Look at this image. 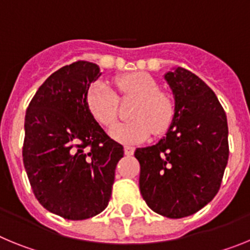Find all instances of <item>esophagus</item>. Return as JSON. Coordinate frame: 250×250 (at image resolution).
I'll return each instance as SVG.
<instances>
[{
	"label": "esophagus",
	"mask_w": 250,
	"mask_h": 250,
	"mask_svg": "<svg viewBox=\"0 0 250 250\" xmlns=\"http://www.w3.org/2000/svg\"><path fill=\"white\" fill-rule=\"evenodd\" d=\"M134 151H135V147H132V146H129V145H125L124 146V152H125V155L130 156L134 154Z\"/></svg>",
	"instance_id": "1"
}]
</instances>
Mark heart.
Masks as SVG:
<instances>
[{"label": "heart", "instance_id": "heart-1", "mask_svg": "<svg viewBox=\"0 0 250 250\" xmlns=\"http://www.w3.org/2000/svg\"><path fill=\"white\" fill-rule=\"evenodd\" d=\"M123 98L136 99L132 107V120L115 124L109 134L114 140L124 144H136L167 131L175 116L173 99L159 91L151 76L141 72L124 75L115 80ZM86 103L94 119L105 127L111 126L118 115L119 98L105 81H96L89 89Z\"/></svg>", "mask_w": 250, "mask_h": 250}]
</instances>
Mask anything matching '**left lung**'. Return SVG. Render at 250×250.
<instances>
[{
	"label": "left lung",
	"instance_id": "8db88e82",
	"mask_svg": "<svg viewBox=\"0 0 250 250\" xmlns=\"http://www.w3.org/2000/svg\"><path fill=\"white\" fill-rule=\"evenodd\" d=\"M175 116L158 144L139 147L141 195L171 219L189 216L213 200L229 158L228 124L213 90L183 67L165 74Z\"/></svg>",
	"mask_w": 250,
	"mask_h": 250
}]
</instances>
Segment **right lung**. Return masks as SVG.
<instances>
[{"label": "right lung", "mask_w": 250, "mask_h": 250, "mask_svg": "<svg viewBox=\"0 0 250 250\" xmlns=\"http://www.w3.org/2000/svg\"><path fill=\"white\" fill-rule=\"evenodd\" d=\"M89 61L66 65L47 77L25 116L23 165L36 199L70 220L98 215L109 204L123 145L96 123L86 103L100 76Z\"/></svg>", "instance_id": "obj_1"}]
</instances>
